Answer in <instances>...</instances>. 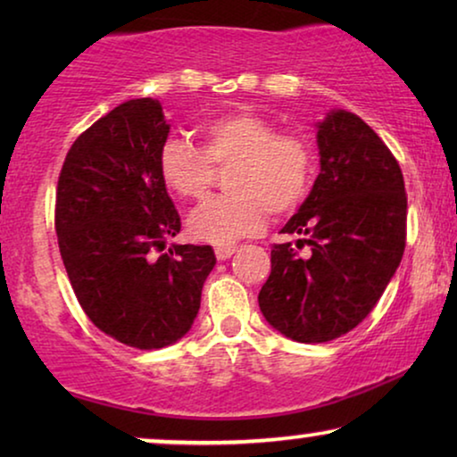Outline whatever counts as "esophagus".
<instances>
[{
    "instance_id": "esophagus-1",
    "label": "esophagus",
    "mask_w": 457,
    "mask_h": 457,
    "mask_svg": "<svg viewBox=\"0 0 457 457\" xmlns=\"http://www.w3.org/2000/svg\"><path fill=\"white\" fill-rule=\"evenodd\" d=\"M237 252V247H233V245H227V247H216L214 249V253H216V258L220 260V262H224V260H228L230 255H233Z\"/></svg>"
}]
</instances>
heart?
Returning <instances> with one entry per match:
<instances>
[{"label": "heart", "instance_id": "obj_1", "mask_svg": "<svg viewBox=\"0 0 457 457\" xmlns=\"http://www.w3.org/2000/svg\"><path fill=\"white\" fill-rule=\"evenodd\" d=\"M202 147L170 139L160 149V177L180 199H202L214 170L228 168L224 189L191 212L187 230L195 241L216 247L258 235L268 214L295 210L308 193L314 155L308 143L278 135L277 124L253 112L212 118L199 129Z\"/></svg>", "mask_w": 457, "mask_h": 457}]
</instances>
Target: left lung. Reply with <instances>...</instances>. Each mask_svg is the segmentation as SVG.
<instances>
[{
	"instance_id": "1",
	"label": "left lung",
	"mask_w": 457,
	"mask_h": 457,
	"mask_svg": "<svg viewBox=\"0 0 457 457\" xmlns=\"http://www.w3.org/2000/svg\"><path fill=\"white\" fill-rule=\"evenodd\" d=\"M320 172L272 249L258 303L280 335L327 343L370 314L405 247L403 174L383 139L353 112L316 122ZM309 247L305 254L298 249Z\"/></svg>"
}]
</instances>
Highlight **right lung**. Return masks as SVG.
<instances>
[{"label": "right lung", "mask_w": 457, "mask_h": 457, "mask_svg": "<svg viewBox=\"0 0 457 457\" xmlns=\"http://www.w3.org/2000/svg\"><path fill=\"white\" fill-rule=\"evenodd\" d=\"M168 133L158 99H129L72 143L55 193L58 245L80 308L137 349L189 333L216 264L210 245L172 243L154 255L180 230L158 166Z\"/></svg>", "instance_id": "obj_1"}]
</instances>
